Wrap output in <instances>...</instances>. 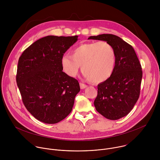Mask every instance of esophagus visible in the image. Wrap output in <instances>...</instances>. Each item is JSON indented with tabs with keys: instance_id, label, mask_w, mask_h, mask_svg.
<instances>
[{
	"instance_id": "34e87169",
	"label": "esophagus",
	"mask_w": 160,
	"mask_h": 160,
	"mask_svg": "<svg viewBox=\"0 0 160 160\" xmlns=\"http://www.w3.org/2000/svg\"><path fill=\"white\" fill-rule=\"evenodd\" d=\"M80 88L81 89H83V88H86L87 87V85H85V84H84V83H80Z\"/></svg>"
}]
</instances>
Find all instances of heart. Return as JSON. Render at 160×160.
Masks as SVG:
<instances>
[{
    "mask_svg": "<svg viewBox=\"0 0 160 160\" xmlns=\"http://www.w3.org/2000/svg\"><path fill=\"white\" fill-rule=\"evenodd\" d=\"M63 72L70 77L78 74L80 65L83 75L90 81L101 83L112 74L116 64V52L106 41L82 43L72 51V56L63 54L60 60Z\"/></svg>",
    "mask_w": 160,
    "mask_h": 160,
    "instance_id": "obj_1",
    "label": "heart"
}]
</instances>
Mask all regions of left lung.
I'll list each match as a JSON object with an SVG mask.
<instances>
[{"mask_svg":"<svg viewBox=\"0 0 160 160\" xmlns=\"http://www.w3.org/2000/svg\"><path fill=\"white\" fill-rule=\"evenodd\" d=\"M88 39L106 41L115 49V70L108 80L98 85L94 104L97 111L107 119H120L128 115L139 98L141 63L132 45L117 35L102 34Z\"/></svg>","mask_w":160,"mask_h":160,"instance_id":"8db88e82","label":"left lung"}]
</instances>
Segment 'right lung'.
<instances>
[{
    "label": "right lung",
    "mask_w": 160,
    "mask_h": 160,
    "mask_svg": "<svg viewBox=\"0 0 160 160\" xmlns=\"http://www.w3.org/2000/svg\"><path fill=\"white\" fill-rule=\"evenodd\" d=\"M78 37H43L30 45L19 58L16 82L22 102L42 122L57 123L72 110L80 85L77 80L62 72L60 60Z\"/></svg>",
    "instance_id": "right-lung-1"
}]
</instances>
